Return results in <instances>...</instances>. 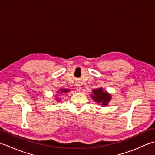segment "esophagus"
Returning <instances> with one entry per match:
<instances>
[{"label": "esophagus", "instance_id": "obj_1", "mask_svg": "<svg viewBox=\"0 0 155 155\" xmlns=\"http://www.w3.org/2000/svg\"><path fill=\"white\" fill-rule=\"evenodd\" d=\"M76 88H77V91H78V92H80L81 91V87L80 83H77V84H76Z\"/></svg>", "mask_w": 155, "mask_h": 155}]
</instances>
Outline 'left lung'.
Wrapping results in <instances>:
<instances>
[{"mask_svg":"<svg viewBox=\"0 0 155 155\" xmlns=\"http://www.w3.org/2000/svg\"><path fill=\"white\" fill-rule=\"evenodd\" d=\"M93 99L98 104L103 106H107L111 99V95L107 91H104L102 88L93 90V94H91Z\"/></svg>","mask_w":155,"mask_h":155,"instance_id":"8db88e82","label":"left lung"}]
</instances>
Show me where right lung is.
Masks as SVG:
<instances>
[{"label": "right lung", "instance_id": "right-lung-1", "mask_svg": "<svg viewBox=\"0 0 155 155\" xmlns=\"http://www.w3.org/2000/svg\"><path fill=\"white\" fill-rule=\"evenodd\" d=\"M68 89H64V88H62V89H59V91H58V93H68V92H69ZM57 101H59V99H57Z\"/></svg>", "mask_w": 155, "mask_h": 155}]
</instances>
